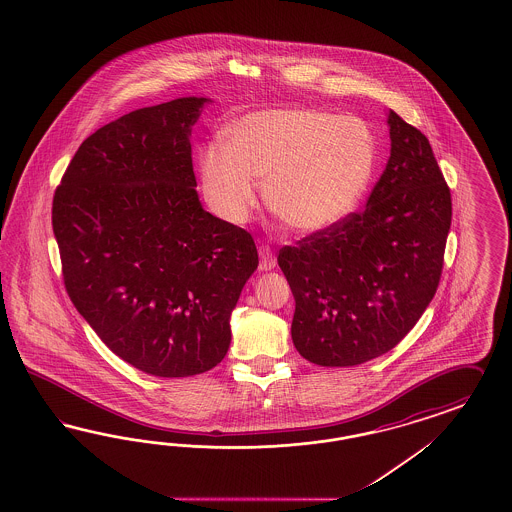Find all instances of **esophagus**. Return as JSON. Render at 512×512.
<instances>
[{
    "label": "esophagus",
    "instance_id": "1",
    "mask_svg": "<svg viewBox=\"0 0 512 512\" xmlns=\"http://www.w3.org/2000/svg\"><path fill=\"white\" fill-rule=\"evenodd\" d=\"M259 257H261L259 268H261L263 272H268V270H272V268L276 266V257H274L272 249L268 248L266 244L259 246Z\"/></svg>",
    "mask_w": 512,
    "mask_h": 512
}]
</instances>
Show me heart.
I'll return each mask as SVG.
<instances>
[{
	"instance_id": "heart-1",
	"label": "heart",
	"mask_w": 512,
	"mask_h": 512,
	"mask_svg": "<svg viewBox=\"0 0 512 512\" xmlns=\"http://www.w3.org/2000/svg\"><path fill=\"white\" fill-rule=\"evenodd\" d=\"M377 148L355 116L308 107L249 112L225 129L223 142L199 152L204 199L217 216L242 225L259 204L293 231L321 233L362 201L372 182Z\"/></svg>"
}]
</instances>
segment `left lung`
Here are the masks:
<instances>
[{
	"label": "left lung",
	"instance_id": "1",
	"mask_svg": "<svg viewBox=\"0 0 512 512\" xmlns=\"http://www.w3.org/2000/svg\"><path fill=\"white\" fill-rule=\"evenodd\" d=\"M390 157L362 212L279 249L295 296L291 336L317 366H357L396 347L432 302L452 219L428 139L388 110Z\"/></svg>",
	"mask_w": 512,
	"mask_h": 512
}]
</instances>
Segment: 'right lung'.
<instances>
[{
    "mask_svg": "<svg viewBox=\"0 0 512 512\" xmlns=\"http://www.w3.org/2000/svg\"><path fill=\"white\" fill-rule=\"evenodd\" d=\"M208 97L133 110L80 144L52 202L71 302L114 355L155 377L217 366L259 255L202 208L191 127Z\"/></svg>",
    "mask_w": 512,
    "mask_h": 512,
    "instance_id": "1",
    "label": "right lung"
}]
</instances>
